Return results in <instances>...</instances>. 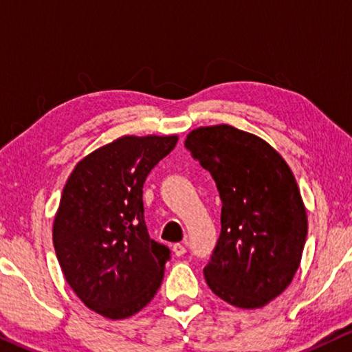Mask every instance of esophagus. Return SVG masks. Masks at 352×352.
Returning <instances> with one entry per match:
<instances>
[{"label":"esophagus","mask_w":352,"mask_h":352,"mask_svg":"<svg viewBox=\"0 0 352 352\" xmlns=\"http://www.w3.org/2000/svg\"><path fill=\"white\" fill-rule=\"evenodd\" d=\"M173 253H175L176 256H182V254L186 253V247L182 243H175L173 245Z\"/></svg>","instance_id":"34e87169"}]
</instances>
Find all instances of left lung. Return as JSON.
<instances>
[{"mask_svg": "<svg viewBox=\"0 0 352 352\" xmlns=\"http://www.w3.org/2000/svg\"><path fill=\"white\" fill-rule=\"evenodd\" d=\"M184 146L223 201L205 280L229 305L263 307L290 285L305 248L307 216L295 176L266 141L229 124L197 128Z\"/></svg>", "mask_w": 352, "mask_h": 352, "instance_id": "left-lung-1", "label": "left lung"}]
</instances>
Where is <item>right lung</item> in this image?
Segmentation results:
<instances>
[{"label":"right lung","instance_id":"1","mask_svg":"<svg viewBox=\"0 0 352 352\" xmlns=\"http://www.w3.org/2000/svg\"><path fill=\"white\" fill-rule=\"evenodd\" d=\"M177 136H123L85 157L62 190L52 242L64 277L89 309L126 319L162 285L170 248L151 239L142 187Z\"/></svg>","mask_w":352,"mask_h":352}]
</instances>
